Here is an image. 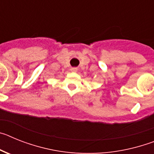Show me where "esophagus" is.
I'll list each match as a JSON object with an SVG mask.
<instances>
[{
    "mask_svg": "<svg viewBox=\"0 0 154 154\" xmlns=\"http://www.w3.org/2000/svg\"><path fill=\"white\" fill-rule=\"evenodd\" d=\"M71 71H72V72H77V71H78V69H77V68H72V69H71Z\"/></svg>",
    "mask_w": 154,
    "mask_h": 154,
    "instance_id": "1",
    "label": "esophagus"
}]
</instances>
